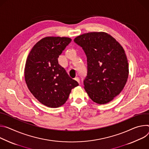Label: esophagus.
<instances>
[{"mask_svg":"<svg viewBox=\"0 0 149 149\" xmlns=\"http://www.w3.org/2000/svg\"><path fill=\"white\" fill-rule=\"evenodd\" d=\"M74 80H76L78 83H80V79H79V77H75L74 78Z\"/></svg>","mask_w":149,"mask_h":149,"instance_id":"obj_1","label":"esophagus"}]
</instances>
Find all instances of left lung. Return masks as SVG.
I'll list each match as a JSON object with an SVG mask.
<instances>
[{
  "mask_svg": "<svg viewBox=\"0 0 149 149\" xmlns=\"http://www.w3.org/2000/svg\"><path fill=\"white\" fill-rule=\"evenodd\" d=\"M86 56L88 73L84 88L99 104L111 101L124 89L128 77V63L123 47L104 32H88L74 40Z\"/></svg>",
  "mask_w": 149,
  "mask_h": 149,
  "instance_id": "obj_1",
  "label": "left lung"
}]
</instances>
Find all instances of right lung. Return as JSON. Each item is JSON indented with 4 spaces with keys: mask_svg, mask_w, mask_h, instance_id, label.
Segmentation results:
<instances>
[{
    "mask_svg": "<svg viewBox=\"0 0 149 149\" xmlns=\"http://www.w3.org/2000/svg\"><path fill=\"white\" fill-rule=\"evenodd\" d=\"M71 41L68 37H45L32 47L27 57L24 73L28 89L48 107L63 105L72 89L79 85L58 63L59 56Z\"/></svg>",
    "mask_w": 149,
    "mask_h": 149,
    "instance_id": "add662e5",
    "label": "right lung"
}]
</instances>
